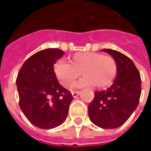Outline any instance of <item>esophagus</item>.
Returning <instances> with one entry per match:
<instances>
[{"instance_id":"1","label":"esophagus","mask_w":151,"mask_h":151,"mask_svg":"<svg viewBox=\"0 0 151 151\" xmlns=\"http://www.w3.org/2000/svg\"><path fill=\"white\" fill-rule=\"evenodd\" d=\"M80 94V91H72V95L73 98H76Z\"/></svg>"}]
</instances>
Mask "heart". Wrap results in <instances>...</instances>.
Masks as SVG:
<instances>
[{
	"label": "heart",
	"mask_w": 151,
	"mask_h": 151,
	"mask_svg": "<svg viewBox=\"0 0 151 151\" xmlns=\"http://www.w3.org/2000/svg\"><path fill=\"white\" fill-rule=\"evenodd\" d=\"M69 62L60 60L53 68L56 78L65 87L72 85L80 73L84 77L73 85L76 88L92 85L104 88L110 85L116 75L115 59L101 53L76 52L69 56Z\"/></svg>",
	"instance_id": "obj_1"
}]
</instances>
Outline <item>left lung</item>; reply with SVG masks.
<instances>
[{
    "instance_id": "obj_1",
    "label": "left lung",
    "mask_w": 151,
    "mask_h": 151,
    "mask_svg": "<svg viewBox=\"0 0 151 151\" xmlns=\"http://www.w3.org/2000/svg\"><path fill=\"white\" fill-rule=\"evenodd\" d=\"M103 51L116 60V78L109 88L95 92V98L88 106V114L95 125L116 129L126 122L139 104L142 80L130 58L115 50Z\"/></svg>"
}]
</instances>
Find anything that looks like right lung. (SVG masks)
<instances>
[{
	"label": "right lung",
	"instance_id": "right-lung-1",
	"mask_svg": "<svg viewBox=\"0 0 151 151\" xmlns=\"http://www.w3.org/2000/svg\"><path fill=\"white\" fill-rule=\"evenodd\" d=\"M63 55L57 48L35 53L22 65L16 79L22 111L32 124L43 129L56 128L65 121L73 99L58 82L53 70Z\"/></svg>",
	"mask_w": 151,
	"mask_h": 151
}]
</instances>
